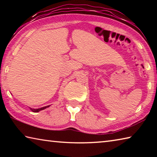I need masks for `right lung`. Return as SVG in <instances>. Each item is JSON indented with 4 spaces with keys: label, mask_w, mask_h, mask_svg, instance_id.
<instances>
[{
    "label": "right lung",
    "mask_w": 157,
    "mask_h": 157,
    "mask_svg": "<svg viewBox=\"0 0 157 157\" xmlns=\"http://www.w3.org/2000/svg\"><path fill=\"white\" fill-rule=\"evenodd\" d=\"M49 107H50V105H48V106H46V107H41V108H39V109H33V108H30V107H29V108H30V109L32 111H33V112H39V111H40L41 110H44V109H46V108Z\"/></svg>",
    "instance_id": "obj_1"
}]
</instances>
